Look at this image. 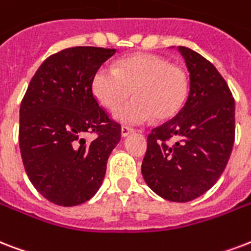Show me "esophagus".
Masks as SVG:
<instances>
[{"label":"esophagus","mask_w":251,"mask_h":251,"mask_svg":"<svg viewBox=\"0 0 251 251\" xmlns=\"http://www.w3.org/2000/svg\"><path fill=\"white\" fill-rule=\"evenodd\" d=\"M134 133V129H131V127H129V126H122L121 127V135L125 138V137H127L129 134Z\"/></svg>","instance_id":"34e87169"}]
</instances>
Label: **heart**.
<instances>
[{
    "label": "heart",
    "mask_w": 251,
    "mask_h": 251,
    "mask_svg": "<svg viewBox=\"0 0 251 251\" xmlns=\"http://www.w3.org/2000/svg\"><path fill=\"white\" fill-rule=\"evenodd\" d=\"M92 91L102 106L116 109L133 91L135 99L114 112L122 124L139 125L166 121L176 116L184 104L188 80L180 67L151 53H135L118 60L116 68L100 67L92 79Z\"/></svg>",
    "instance_id": "b5f03b06"
}]
</instances>
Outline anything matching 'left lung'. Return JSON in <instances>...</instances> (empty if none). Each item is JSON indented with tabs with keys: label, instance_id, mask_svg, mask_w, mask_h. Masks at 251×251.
Segmentation results:
<instances>
[{
	"label": "left lung",
	"instance_id": "1",
	"mask_svg": "<svg viewBox=\"0 0 251 251\" xmlns=\"http://www.w3.org/2000/svg\"><path fill=\"white\" fill-rule=\"evenodd\" d=\"M189 72V93L175 118L147 138L142 176L158 196L187 202L219 180L232 154L234 100L216 67L194 50L179 46ZM174 138L175 144H167Z\"/></svg>",
	"mask_w": 251,
	"mask_h": 251
}]
</instances>
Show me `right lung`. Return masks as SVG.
<instances>
[{
    "label": "right lung",
    "mask_w": 251,
    "mask_h": 251,
    "mask_svg": "<svg viewBox=\"0 0 251 251\" xmlns=\"http://www.w3.org/2000/svg\"><path fill=\"white\" fill-rule=\"evenodd\" d=\"M114 49L72 47L47 57L28 84L19 109V149L25 170L49 201L75 206L100 189L106 163L121 139L92 92L96 71ZM96 132L87 143L83 135Z\"/></svg>",
    "instance_id": "add662e5"
}]
</instances>
